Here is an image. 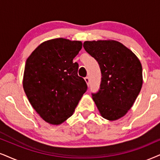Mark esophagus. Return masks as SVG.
<instances>
[{"label":"esophagus","mask_w":160,"mask_h":160,"mask_svg":"<svg viewBox=\"0 0 160 160\" xmlns=\"http://www.w3.org/2000/svg\"><path fill=\"white\" fill-rule=\"evenodd\" d=\"M84 80H85V81H86V82L87 83V85H88V84H89V78H88V77H86V78H84Z\"/></svg>","instance_id":"esophagus-1"}]
</instances>
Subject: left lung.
Masks as SVG:
<instances>
[{"label": "left lung", "mask_w": 160, "mask_h": 160, "mask_svg": "<svg viewBox=\"0 0 160 160\" xmlns=\"http://www.w3.org/2000/svg\"><path fill=\"white\" fill-rule=\"evenodd\" d=\"M85 50L100 66L102 79L93 100L103 118L114 121L134 105L142 86V68L134 52L114 40L85 41Z\"/></svg>", "instance_id": "left-lung-1"}]
</instances>
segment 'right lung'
Wrapping results in <instances>:
<instances>
[{
  "label": "right lung",
  "instance_id": "1",
  "mask_svg": "<svg viewBox=\"0 0 160 160\" xmlns=\"http://www.w3.org/2000/svg\"><path fill=\"white\" fill-rule=\"evenodd\" d=\"M82 42L55 38L40 43L26 62L23 87L30 104L46 122L58 125L73 114L87 90L73 59Z\"/></svg>",
  "mask_w": 160,
  "mask_h": 160
}]
</instances>
